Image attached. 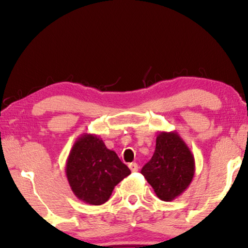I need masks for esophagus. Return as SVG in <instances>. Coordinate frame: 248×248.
<instances>
[{
    "label": "esophagus",
    "instance_id": "34e87169",
    "mask_svg": "<svg viewBox=\"0 0 248 248\" xmlns=\"http://www.w3.org/2000/svg\"><path fill=\"white\" fill-rule=\"evenodd\" d=\"M128 168L131 169V171H138L139 166H138L137 162H131V164L128 165Z\"/></svg>",
    "mask_w": 248,
    "mask_h": 248
}]
</instances>
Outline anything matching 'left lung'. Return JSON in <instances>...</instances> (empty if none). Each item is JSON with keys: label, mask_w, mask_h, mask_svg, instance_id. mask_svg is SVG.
Segmentation results:
<instances>
[{"label": "left lung", "mask_w": 248, "mask_h": 248, "mask_svg": "<svg viewBox=\"0 0 248 248\" xmlns=\"http://www.w3.org/2000/svg\"><path fill=\"white\" fill-rule=\"evenodd\" d=\"M141 174L159 199L170 202L191 184L195 174L194 155L177 132H159L155 154Z\"/></svg>", "instance_id": "left-lung-1"}]
</instances>
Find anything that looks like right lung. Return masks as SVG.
Segmentation results:
<instances>
[{
    "label": "right lung",
    "instance_id": "obj_1",
    "mask_svg": "<svg viewBox=\"0 0 248 248\" xmlns=\"http://www.w3.org/2000/svg\"><path fill=\"white\" fill-rule=\"evenodd\" d=\"M65 174L78 199L88 204L101 205L131 170L120 160L116 152L106 148L99 137L84 133L71 149Z\"/></svg>",
    "mask_w": 248,
    "mask_h": 248
}]
</instances>
